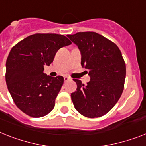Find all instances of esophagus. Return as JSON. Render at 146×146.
<instances>
[{
    "label": "esophagus",
    "mask_w": 146,
    "mask_h": 146,
    "mask_svg": "<svg viewBox=\"0 0 146 146\" xmlns=\"http://www.w3.org/2000/svg\"><path fill=\"white\" fill-rule=\"evenodd\" d=\"M69 80H71L70 77L65 76V77H64V82H67V81H69Z\"/></svg>",
    "instance_id": "obj_1"
}]
</instances>
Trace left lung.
I'll return each mask as SVG.
<instances>
[{
    "label": "left lung",
    "instance_id": "8db88e82",
    "mask_svg": "<svg viewBox=\"0 0 146 146\" xmlns=\"http://www.w3.org/2000/svg\"><path fill=\"white\" fill-rule=\"evenodd\" d=\"M67 37L80 50L81 64L91 77L86 86L73 79L77 86L71 94L74 108L87 118L103 116L116 104L124 88L126 64L121 50L96 32H78Z\"/></svg>",
    "mask_w": 146,
    "mask_h": 146
}]
</instances>
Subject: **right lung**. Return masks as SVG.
<instances>
[{
	"label": "right lung",
	"instance_id": "1",
	"mask_svg": "<svg viewBox=\"0 0 146 146\" xmlns=\"http://www.w3.org/2000/svg\"><path fill=\"white\" fill-rule=\"evenodd\" d=\"M72 44L57 33H35L11 48L6 60V82L16 106L33 118L43 117L55 107V99L64 77H52L44 73L58 50Z\"/></svg>",
	"mask_w": 146,
	"mask_h": 146
}]
</instances>
